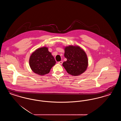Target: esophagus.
Instances as JSON below:
<instances>
[{
	"mask_svg": "<svg viewBox=\"0 0 121 121\" xmlns=\"http://www.w3.org/2000/svg\"><path fill=\"white\" fill-rule=\"evenodd\" d=\"M58 64H61H61H63V62H62V61L58 62Z\"/></svg>",
	"mask_w": 121,
	"mask_h": 121,
	"instance_id": "esophagus-1",
	"label": "esophagus"
}]
</instances>
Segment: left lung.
Here are the masks:
<instances>
[{
    "mask_svg": "<svg viewBox=\"0 0 121 121\" xmlns=\"http://www.w3.org/2000/svg\"><path fill=\"white\" fill-rule=\"evenodd\" d=\"M64 57L67 60L63 63L69 74L79 76L86 71L88 62L86 53L78 46L69 45L64 48Z\"/></svg>",
    "mask_w": 121,
    "mask_h": 121,
    "instance_id": "1",
    "label": "left lung"
}]
</instances>
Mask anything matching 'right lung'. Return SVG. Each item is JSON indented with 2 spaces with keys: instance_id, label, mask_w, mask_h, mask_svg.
<instances>
[{
  "instance_id": "1",
  "label": "right lung",
  "mask_w": 121,
  "mask_h": 121,
  "mask_svg": "<svg viewBox=\"0 0 121 121\" xmlns=\"http://www.w3.org/2000/svg\"><path fill=\"white\" fill-rule=\"evenodd\" d=\"M56 63L53 56L46 47L37 49L32 53L29 60L31 70L41 76L48 73Z\"/></svg>"
}]
</instances>
